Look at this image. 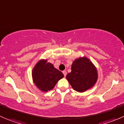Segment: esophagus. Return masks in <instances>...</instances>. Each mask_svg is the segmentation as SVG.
Wrapping results in <instances>:
<instances>
[{
    "mask_svg": "<svg viewBox=\"0 0 124 124\" xmlns=\"http://www.w3.org/2000/svg\"><path fill=\"white\" fill-rule=\"evenodd\" d=\"M62 73L63 74V76H64L65 77L67 76V71H62Z\"/></svg>",
    "mask_w": 124,
    "mask_h": 124,
    "instance_id": "34e87169",
    "label": "esophagus"
}]
</instances>
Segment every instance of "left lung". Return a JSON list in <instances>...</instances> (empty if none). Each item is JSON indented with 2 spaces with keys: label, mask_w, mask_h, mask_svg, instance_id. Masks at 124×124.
I'll list each match as a JSON object with an SVG mask.
<instances>
[{
  "label": "left lung",
  "mask_w": 124,
  "mask_h": 124,
  "mask_svg": "<svg viewBox=\"0 0 124 124\" xmlns=\"http://www.w3.org/2000/svg\"><path fill=\"white\" fill-rule=\"evenodd\" d=\"M66 77L75 91L83 92L94 85L98 74L92 62L86 57H81L74 61L71 72Z\"/></svg>",
  "instance_id": "left-lung-1"
}]
</instances>
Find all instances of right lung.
Listing matches in <instances>:
<instances>
[{
  "label": "right lung",
  "mask_w": 124,
  "mask_h": 124,
  "mask_svg": "<svg viewBox=\"0 0 124 124\" xmlns=\"http://www.w3.org/2000/svg\"><path fill=\"white\" fill-rule=\"evenodd\" d=\"M32 77L35 85L41 91L47 92L54 87L63 74L52 63H47V60H41L32 71Z\"/></svg>",
  "instance_id": "obj_1"
}]
</instances>
